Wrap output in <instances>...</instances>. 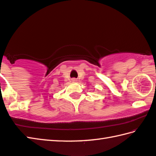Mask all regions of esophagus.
<instances>
[{
  "mask_svg": "<svg viewBox=\"0 0 156 156\" xmlns=\"http://www.w3.org/2000/svg\"><path fill=\"white\" fill-rule=\"evenodd\" d=\"M72 81L73 82V83H76V82H77L78 80H76V78H73V79H72Z\"/></svg>",
  "mask_w": 156,
  "mask_h": 156,
  "instance_id": "34e87169",
  "label": "esophagus"
}]
</instances>
